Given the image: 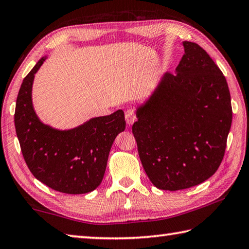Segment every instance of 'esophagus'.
Wrapping results in <instances>:
<instances>
[{"mask_svg":"<svg viewBox=\"0 0 249 249\" xmlns=\"http://www.w3.org/2000/svg\"><path fill=\"white\" fill-rule=\"evenodd\" d=\"M125 120L127 122V124H133L136 121V112L133 108H129L125 112Z\"/></svg>","mask_w":249,"mask_h":249,"instance_id":"34e87169","label":"esophagus"}]
</instances>
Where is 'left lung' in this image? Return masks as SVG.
<instances>
[{
	"mask_svg": "<svg viewBox=\"0 0 249 249\" xmlns=\"http://www.w3.org/2000/svg\"><path fill=\"white\" fill-rule=\"evenodd\" d=\"M183 47L177 74L163 75L133 124L146 175L168 191L192 188L215 174L233 116L221 69L197 44L183 41Z\"/></svg>",
	"mask_w": 249,
	"mask_h": 249,
	"instance_id": "8db88e82",
	"label": "left lung"
}]
</instances>
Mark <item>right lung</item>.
<instances>
[{
	"instance_id": "obj_1",
	"label": "right lung",
	"mask_w": 249,
	"mask_h": 249,
	"mask_svg": "<svg viewBox=\"0 0 249 249\" xmlns=\"http://www.w3.org/2000/svg\"><path fill=\"white\" fill-rule=\"evenodd\" d=\"M41 58L24 78L16 99L15 129L27 167L53 190L82 195L102 182L109 150L125 129L124 112L94 117L77 128L57 130L38 120L33 108L32 86Z\"/></svg>"
}]
</instances>
